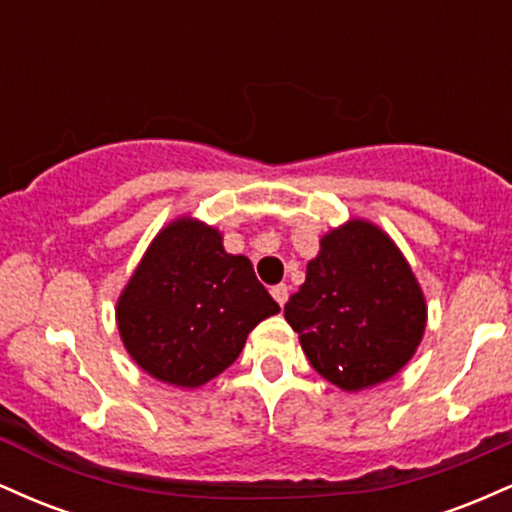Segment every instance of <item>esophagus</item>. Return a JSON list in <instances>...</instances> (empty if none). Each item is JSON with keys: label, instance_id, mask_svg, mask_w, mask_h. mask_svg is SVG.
<instances>
[{"label": "esophagus", "instance_id": "esophagus-1", "mask_svg": "<svg viewBox=\"0 0 512 512\" xmlns=\"http://www.w3.org/2000/svg\"><path fill=\"white\" fill-rule=\"evenodd\" d=\"M272 296H274V301H276V303L284 305L286 301H289V286H286V284L274 286V289H272Z\"/></svg>", "mask_w": 512, "mask_h": 512}]
</instances>
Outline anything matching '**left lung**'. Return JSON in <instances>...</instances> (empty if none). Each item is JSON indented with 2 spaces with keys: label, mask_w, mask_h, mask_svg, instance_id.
Instances as JSON below:
<instances>
[{
  "label": "left lung",
  "mask_w": 512,
  "mask_h": 512,
  "mask_svg": "<svg viewBox=\"0 0 512 512\" xmlns=\"http://www.w3.org/2000/svg\"><path fill=\"white\" fill-rule=\"evenodd\" d=\"M284 315L310 366L349 392L392 378L414 356L426 327L424 293L407 260L366 221L322 238Z\"/></svg>",
  "instance_id": "1"
}]
</instances>
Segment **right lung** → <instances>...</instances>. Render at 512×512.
<instances>
[{
    "mask_svg": "<svg viewBox=\"0 0 512 512\" xmlns=\"http://www.w3.org/2000/svg\"><path fill=\"white\" fill-rule=\"evenodd\" d=\"M279 303L248 257L228 255L216 228L170 223L146 250L117 303L129 356L163 383L199 387L223 373Z\"/></svg>",
    "mask_w": 512,
    "mask_h": 512,
    "instance_id": "add662e5",
    "label": "right lung"
}]
</instances>
